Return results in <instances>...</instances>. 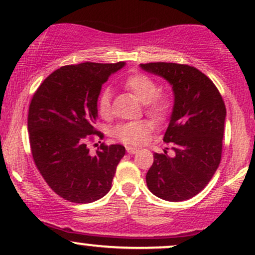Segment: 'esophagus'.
Instances as JSON below:
<instances>
[{
  "instance_id": "obj_1",
  "label": "esophagus",
  "mask_w": 255,
  "mask_h": 255,
  "mask_svg": "<svg viewBox=\"0 0 255 255\" xmlns=\"http://www.w3.org/2000/svg\"><path fill=\"white\" fill-rule=\"evenodd\" d=\"M126 150H127V152L129 154H134V153H136V152H137V148L136 147H131V146H127V147H126Z\"/></svg>"
}]
</instances>
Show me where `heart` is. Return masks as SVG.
<instances>
[{
	"mask_svg": "<svg viewBox=\"0 0 255 255\" xmlns=\"http://www.w3.org/2000/svg\"><path fill=\"white\" fill-rule=\"evenodd\" d=\"M126 89L129 90L140 103L145 104V110L154 120L164 119L170 111V101L158 95V86L150 77L145 74H134L125 81ZM111 93L108 89L102 91L98 98V111L103 118L110 114ZM151 126L146 121H134L119 125L114 128V136L126 144L140 145L146 141Z\"/></svg>",
	"mask_w": 255,
	"mask_h": 255,
	"instance_id": "b5f03b06",
	"label": "heart"
}]
</instances>
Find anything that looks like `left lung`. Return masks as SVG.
<instances>
[{"mask_svg":"<svg viewBox=\"0 0 255 255\" xmlns=\"http://www.w3.org/2000/svg\"><path fill=\"white\" fill-rule=\"evenodd\" d=\"M142 71L170 84L174 104L163 141L174 154L154 153L146 174L148 189L166 201H183L210 182L222 156L227 110L217 87L204 73L187 64H140Z\"/></svg>","mask_w":255,"mask_h":255,"instance_id":"obj_1","label":"left lung"}]
</instances>
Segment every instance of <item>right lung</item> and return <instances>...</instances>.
Segmentation results:
<instances>
[{
    "mask_svg": "<svg viewBox=\"0 0 255 255\" xmlns=\"http://www.w3.org/2000/svg\"><path fill=\"white\" fill-rule=\"evenodd\" d=\"M126 62H85L52 72L38 87L28 109L32 157L49 187L71 203L103 198L111 188L125 146L101 145L95 154L87 147L98 119L102 85Z\"/></svg>",
    "mask_w": 255,
    "mask_h": 255,
    "instance_id": "right-lung-1",
    "label": "right lung"
}]
</instances>
